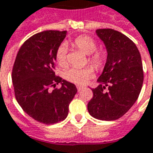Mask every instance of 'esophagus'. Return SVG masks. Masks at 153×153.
Listing matches in <instances>:
<instances>
[{"label": "esophagus", "instance_id": "esophagus-1", "mask_svg": "<svg viewBox=\"0 0 153 153\" xmlns=\"http://www.w3.org/2000/svg\"><path fill=\"white\" fill-rule=\"evenodd\" d=\"M83 86H80V85H77V89H78V91H80L82 88H83Z\"/></svg>", "mask_w": 153, "mask_h": 153}]
</instances>
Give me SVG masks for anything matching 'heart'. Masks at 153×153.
<instances>
[{"label":"heart","instance_id":"b5f03b06","mask_svg":"<svg viewBox=\"0 0 153 153\" xmlns=\"http://www.w3.org/2000/svg\"><path fill=\"white\" fill-rule=\"evenodd\" d=\"M74 45L82 51L84 54L89 56V62L96 68H99L103 65L105 60V53L102 51L97 50V42L94 38L88 36H80L74 40ZM68 47L66 44H62L59 45L56 51V60L60 66L66 65ZM91 69L89 68H70L66 70L65 77L67 80L77 84H83L92 76Z\"/></svg>","mask_w":153,"mask_h":153}]
</instances>
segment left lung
<instances>
[{
  "label": "left lung",
  "instance_id": "left-lung-1",
  "mask_svg": "<svg viewBox=\"0 0 153 153\" xmlns=\"http://www.w3.org/2000/svg\"><path fill=\"white\" fill-rule=\"evenodd\" d=\"M95 32L108 55L97 80L99 86L92 89L94 96L88 103V111L94 118L113 121L123 117L138 98L143 83V63L136 45L121 32L113 29Z\"/></svg>",
  "mask_w": 153,
  "mask_h": 153
}]
</instances>
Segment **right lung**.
Returning <instances> with one entry per match:
<instances>
[{"instance_id": "obj_1", "label": "right lung", "mask_w": 153, "mask_h": 153, "mask_svg": "<svg viewBox=\"0 0 153 153\" xmlns=\"http://www.w3.org/2000/svg\"><path fill=\"white\" fill-rule=\"evenodd\" d=\"M66 35L67 31L45 30L31 36L18 51L12 69L17 102L30 117L45 124L65 120L78 91L74 84L54 73L56 51ZM58 83L60 89L49 91Z\"/></svg>"}]
</instances>
